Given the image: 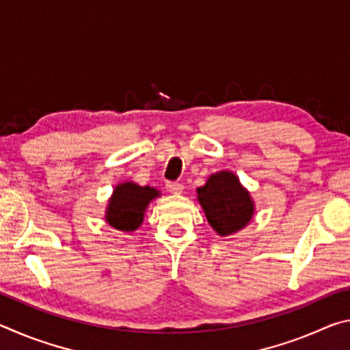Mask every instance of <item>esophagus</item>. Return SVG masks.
I'll use <instances>...</instances> for the list:
<instances>
[{
  "label": "esophagus",
  "mask_w": 350,
  "mask_h": 350,
  "mask_svg": "<svg viewBox=\"0 0 350 350\" xmlns=\"http://www.w3.org/2000/svg\"><path fill=\"white\" fill-rule=\"evenodd\" d=\"M167 189L173 194H180L183 191V185L179 182H167Z\"/></svg>",
  "instance_id": "34e87169"
}]
</instances>
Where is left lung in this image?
I'll list each match as a JSON object with an SVG mask.
<instances>
[{"label":"left lung","instance_id":"1","mask_svg":"<svg viewBox=\"0 0 350 350\" xmlns=\"http://www.w3.org/2000/svg\"><path fill=\"white\" fill-rule=\"evenodd\" d=\"M196 191L206 221L222 238L244 230L254 216L252 194L233 171H217Z\"/></svg>","mask_w":350,"mask_h":350}]
</instances>
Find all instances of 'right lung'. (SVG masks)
Listing matches in <instances>:
<instances>
[{
	"label": "right lung",
	"mask_w": 350,
	"mask_h": 350,
	"mask_svg": "<svg viewBox=\"0 0 350 350\" xmlns=\"http://www.w3.org/2000/svg\"><path fill=\"white\" fill-rule=\"evenodd\" d=\"M161 196L162 193L150 185L140 187L131 180L117 183L106 206L105 221L118 232L133 233L144 222L150 204Z\"/></svg>",
	"instance_id": "obj_1"
}]
</instances>
